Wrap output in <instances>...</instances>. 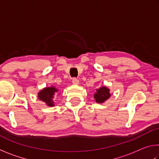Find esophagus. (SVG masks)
<instances>
[{"instance_id":"34e87169","label":"esophagus","mask_w":159,"mask_h":159,"mask_svg":"<svg viewBox=\"0 0 159 159\" xmlns=\"http://www.w3.org/2000/svg\"><path fill=\"white\" fill-rule=\"evenodd\" d=\"M72 83H73V84L74 85H78L79 83V79H77L76 78H73V79H72Z\"/></svg>"}]
</instances>
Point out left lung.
Returning <instances> with one entry per match:
<instances>
[{"label":"left lung","mask_w":159,"mask_h":159,"mask_svg":"<svg viewBox=\"0 0 159 159\" xmlns=\"http://www.w3.org/2000/svg\"><path fill=\"white\" fill-rule=\"evenodd\" d=\"M110 96L111 95L109 93V90L105 86H103L99 89L97 90V92L94 95V98L95 99V101L98 103H102L106 101L107 99H109Z\"/></svg>","instance_id":"8db88e82"}]
</instances>
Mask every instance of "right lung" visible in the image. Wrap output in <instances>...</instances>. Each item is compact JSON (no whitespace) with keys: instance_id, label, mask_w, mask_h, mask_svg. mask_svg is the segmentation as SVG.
<instances>
[{"instance_id":"add662e5","label":"right lung","mask_w":159,"mask_h":159,"mask_svg":"<svg viewBox=\"0 0 159 159\" xmlns=\"http://www.w3.org/2000/svg\"><path fill=\"white\" fill-rule=\"evenodd\" d=\"M57 89H56L54 87L45 88L43 90H42L41 92L39 93V98L40 100L45 102L48 104V106L52 107L54 106L53 98L54 95L57 92Z\"/></svg>"}]
</instances>
